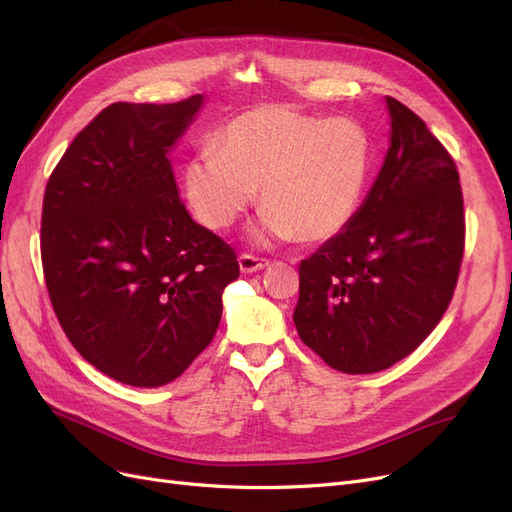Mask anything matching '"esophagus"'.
<instances>
[{
	"mask_svg": "<svg viewBox=\"0 0 512 512\" xmlns=\"http://www.w3.org/2000/svg\"><path fill=\"white\" fill-rule=\"evenodd\" d=\"M265 267H269V260H265V258H256L252 254H241L239 256L241 273H256V271H262Z\"/></svg>",
	"mask_w": 512,
	"mask_h": 512,
	"instance_id": "esophagus-1",
	"label": "esophagus"
}]
</instances>
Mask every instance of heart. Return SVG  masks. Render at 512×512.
I'll list each match as a JSON object with an SVG mask.
<instances>
[{"mask_svg": "<svg viewBox=\"0 0 512 512\" xmlns=\"http://www.w3.org/2000/svg\"><path fill=\"white\" fill-rule=\"evenodd\" d=\"M371 168L374 143L359 119L262 104L230 119L211 151L181 166L179 188L194 220L215 232L235 226L260 188L254 243H318L354 218Z\"/></svg>", "mask_w": 512, "mask_h": 512, "instance_id": "obj_1", "label": "heart"}]
</instances>
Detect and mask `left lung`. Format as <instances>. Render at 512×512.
<instances>
[{
    "mask_svg": "<svg viewBox=\"0 0 512 512\" xmlns=\"http://www.w3.org/2000/svg\"><path fill=\"white\" fill-rule=\"evenodd\" d=\"M389 149L354 218L299 265L294 327L344 374L395 365L436 329L463 256L453 158L425 121L386 96Z\"/></svg>",
    "mask_w": 512,
    "mask_h": 512,
    "instance_id": "obj_1",
    "label": "left lung"
}]
</instances>
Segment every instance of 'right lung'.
I'll list each match as a JSON object with an SVG mask.
<instances>
[{"label":"right lung","mask_w":512,"mask_h":512,"mask_svg":"<svg viewBox=\"0 0 512 512\" xmlns=\"http://www.w3.org/2000/svg\"><path fill=\"white\" fill-rule=\"evenodd\" d=\"M205 96L115 102L79 132L46 183L42 265L72 346L117 382L179 378L218 331L237 254L181 203L170 151Z\"/></svg>","instance_id":"1"}]
</instances>
